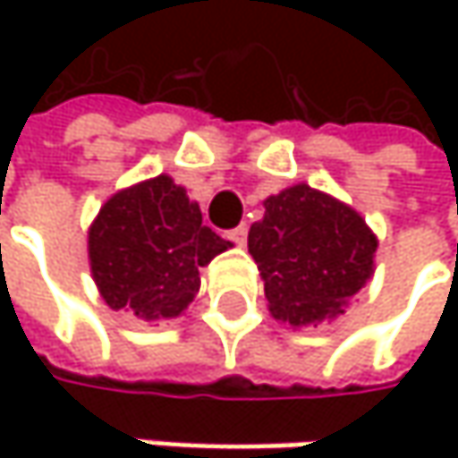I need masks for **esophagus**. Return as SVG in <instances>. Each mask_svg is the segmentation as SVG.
Instances as JSON below:
<instances>
[{"instance_id": "esophagus-1", "label": "esophagus", "mask_w": 458, "mask_h": 458, "mask_svg": "<svg viewBox=\"0 0 458 458\" xmlns=\"http://www.w3.org/2000/svg\"><path fill=\"white\" fill-rule=\"evenodd\" d=\"M246 235H249V228H246V225H238V228H233L228 233L230 241L238 243V246H246Z\"/></svg>"}]
</instances>
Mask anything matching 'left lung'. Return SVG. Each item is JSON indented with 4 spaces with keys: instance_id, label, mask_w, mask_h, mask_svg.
I'll return each mask as SVG.
<instances>
[{
    "instance_id": "8db88e82",
    "label": "left lung",
    "mask_w": 458,
    "mask_h": 458,
    "mask_svg": "<svg viewBox=\"0 0 458 458\" xmlns=\"http://www.w3.org/2000/svg\"><path fill=\"white\" fill-rule=\"evenodd\" d=\"M377 246L350 204L305 182L267 196L262 220L249 230L267 310L294 328L342 316L371 281Z\"/></svg>"
}]
</instances>
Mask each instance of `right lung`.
Wrapping results in <instances>:
<instances>
[{
	"instance_id": "add662e5",
	"label": "right lung",
	"mask_w": 458,
	"mask_h": 458,
	"mask_svg": "<svg viewBox=\"0 0 458 458\" xmlns=\"http://www.w3.org/2000/svg\"><path fill=\"white\" fill-rule=\"evenodd\" d=\"M230 241L201 225V209L169 174L114 193L87 235L89 270L111 310L142 320L182 316L199 294V267Z\"/></svg>"
}]
</instances>
